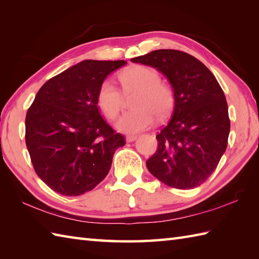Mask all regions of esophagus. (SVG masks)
I'll return each instance as SVG.
<instances>
[{
    "label": "esophagus",
    "instance_id": "1",
    "mask_svg": "<svg viewBox=\"0 0 259 259\" xmlns=\"http://www.w3.org/2000/svg\"><path fill=\"white\" fill-rule=\"evenodd\" d=\"M136 139H137V136H126V137H125L126 142H133V141H135Z\"/></svg>",
    "mask_w": 259,
    "mask_h": 259
}]
</instances>
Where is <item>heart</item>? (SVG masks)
<instances>
[{
    "label": "heart",
    "instance_id": "obj_1",
    "mask_svg": "<svg viewBox=\"0 0 259 259\" xmlns=\"http://www.w3.org/2000/svg\"><path fill=\"white\" fill-rule=\"evenodd\" d=\"M124 90H138L134 107L117 121V128L125 134H137L155 122L158 117L166 115L172 108L171 88L159 81L156 70L145 65H133L120 74ZM98 104L109 119H115L122 109V95L111 80H104L98 92Z\"/></svg>",
    "mask_w": 259,
    "mask_h": 259
}]
</instances>
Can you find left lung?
<instances>
[{
    "mask_svg": "<svg viewBox=\"0 0 259 259\" xmlns=\"http://www.w3.org/2000/svg\"><path fill=\"white\" fill-rule=\"evenodd\" d=\"M157 69L172 87L168 124L157 135L158 149L147 168L161 183L192 189L210 176L226 151L230 130L224 91L205 64L178 50H156L131 59Z\"/></svg>",
    "mask_w": 259,
    "mask_h": 259,
    "instance_id": "obj_1",
    "label": "left lung"
}]
</instances>
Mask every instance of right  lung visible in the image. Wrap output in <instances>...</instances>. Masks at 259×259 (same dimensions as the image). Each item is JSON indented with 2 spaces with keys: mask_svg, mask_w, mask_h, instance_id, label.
Returning <instances> with one entry per match:
<instances>
[{
  "mask_svg": "<svg viewBox=\"0 0 259 259\" xmlns=\"http://www.w3.org/2000/svg\"><path fill=\"white\" fill-rule=\"evenodd\" d=\"M126 61L85 60L53 76L37 91L25 118V142L36 175L64 196H80L106 178L123 147L100 115L98 92Z\"/></svg>",
  "mask_w": 259,
  "mask_h": 259,
  "instance_id": "1",
  "label": "right lung"
}]
</instances>
